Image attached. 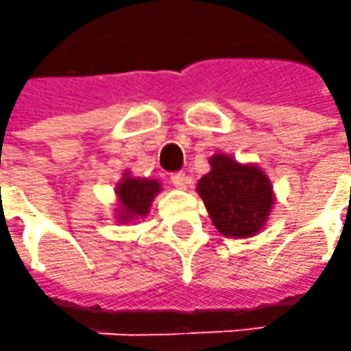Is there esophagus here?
Here are the masks:
<instances>
[{"label":"esophagus","mask_w":351,"mask_h":351,"mask_svg":"<svg viewBox=\"0 0 351 351\" xmlns=\"http://www.w3.org/2000/svg\"><path fill=\"white\" fill-rule=\"evenodd\" d=\"M171 182L175 184L176 188L184 189L189 184V178L184 171H178V173H173V175H171Z\"/></svg>","instance_id":"1"}]
</instances>
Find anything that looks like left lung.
I'll return each instance as SVG.
<instances>
[{
    "instance_id": "1",
    "label": "left lung",
    "mask_w": 351,
    "mask_h": 351,
    "mask_svg": "<svg viewBox=\"0 0 351 351\" xmlns=\"http://www.w3.org/2000/svg\"><path fill=\"white\" fill-rule=\"evenodd\" d=\"M212 171L202 176L197 191L215 228L223 236H255L268 219L274 193L268 176L255 165H240L225 154L212 156Z\"/></svg>"
}]
</instances>
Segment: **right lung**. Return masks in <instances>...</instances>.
<instances>
[{
  "label": "right lung",
  "instance_id": "add662e5",
  "mask_svg": "<svg viewBox=\"0 0 351 351\" xmlns=\"http://www.w3.org/2000/svg\"><path fill=\"white\" fill-rule=\"evenodd\" d=\"M160 191V182L147 180V178H130L126 176L117 186V195L121 201V221H128L139 215L149 214V206L154 195Z\"/></svg>",
  "mask_w": 351,
  "mask_h": 351
}]
</instances>
